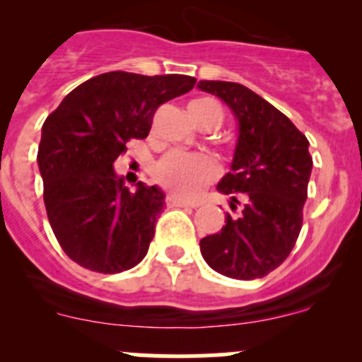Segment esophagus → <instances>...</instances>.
Wrapping results in <instances>:
<instances>
[{"label": "esophagus", "mask_w": 362, "mask_h": 362, "mask_svg": "<svg viewBox=\"0 0 362 362\" xmlns=\"http://www.w3.org/2000/svg\"><path fill=\"white\" fill-rule=\"evenodd\" d=\"M166 204H168V206H170V208H173V206H180V208H196V206H198V204H196V203L185 202V199L177 198V196H173V194H168V196H166Z\"/></svg>", "instance_id": "esophagus-1"}]
</instances>
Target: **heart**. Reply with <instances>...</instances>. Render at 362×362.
Here are the masks:
<instances>
[{"label":"heart","mask_w":362,"mask_h":362,"mask_svg":"<svg viewBox=\"0 0 362 362\" xmlns=\"http://www.w3.org/2000/svg\"><path fill=\"white\" fill-rule=\"evenodd\" d=\"M191 119L199 127H217L222 120V110L210 98H199L189 105ZM154 180L178 198L192 199L202 194L208 184L218 177V166L204 154L168 152L154 168Z\"/></svg>","instance_id":"heart-1"}]
</instances>
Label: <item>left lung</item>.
I'll use <instances>...</instances> for the list:
<instances>
[{
  "label": "left lung",
  "instance_id": "1",
  "mask_svg": "<svg viewBox=\"0 0 362 362\" xmlns=\"http://www.w3.org/2000/svg\"><path fill=\"white\" fill-rule=\"evenodd\" d=\"M198 87L221 98L238 119L240 136L231 171L217 189L231 196L226 226L204 236L199 249L210 268L238 280L262 279L294 249L308 196L312 156L305 134L249 87L202 80Z\"/></svg>",
  "mask_w": 362,
  "mask_h": 362
}]
</instances>
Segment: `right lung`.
<instances>
[{
	"mask_svg": "<svg viewBox=\"0 0 362 362\" xmlns=\"http://www.w3.org/2000/svg\"><path fill=\"white\" fill-rule=\"evenodd\" d=\"M187 75L108 71L71 90L43 122L38 166L50 228L82 268L120 273L147 255L164 194L138 182L129 192L113 163L147 138L163 103L189 93Z\"/></svg>",
	"mask_w": 362,
	"mask_h": 362,
	"instance_id": "add662e5",
	"label": "right lung"
}]
</instances>
